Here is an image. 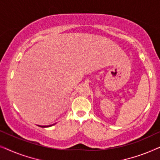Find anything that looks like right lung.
Returning <instances> with one entry per match:
<instances>
[{"instance_id":"add662e5","label":"right lung","mask_w":160,"mask_h":160,"mask_svg":"<svg viewBox=\"0 0 160 160\" xmlns=\"http://www.w3.org/2000/svg\"><path fill=\"white\" fill-rule=\"evenodd\" d=\"M50 126H52V125H49V126H40V127H41V128H48V127H50Z\"/></svg>"}]
</instances>
